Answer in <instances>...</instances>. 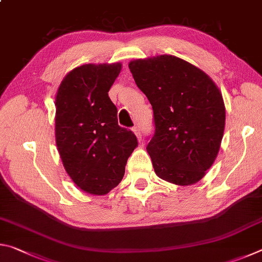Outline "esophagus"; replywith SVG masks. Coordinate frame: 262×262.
Returning <instances> with one entry per match:
<instances>
[{
  "mask_svg": "<svg viewBox=\"0 0 262 262\" xmlns=\"http://www.w3.org/2000/svg\"><path fill=\"white\" fill-rule=\"evenodd\" d=\"M133 130H134L135 135L137 136V139H139V141L142 140V134H141V128L140 126H135L134 128H133Z\"/></svg>",
  "mask_w": 262,
  "mask_h": 262,
  "instance_id": "34e87169",
  "label": "esophagus"
}]
</instances>
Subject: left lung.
Masks as SVG:
<instances>
[{
  "instance_id": "left-lung-1",
  "label": "left lung",
  "mask_w": 262,
  "mask_h": 262,
  "mask_svg": "<svg viewBox=\"0 0 262 262\" xmlns=\"http://www.w3.org/2000/svg\"><path fill=\"white\" fill-rule=\"evenodd\" d=\"M128 67L152 106L155 130L147 150L156 174L176 185L198 183L214 163L224 133L219 88L172 55L134 60Z\"/></svg>"
}]
</instances>
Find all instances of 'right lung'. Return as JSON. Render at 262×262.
Masks as SVG:
<instances>
[{"mask_svg": "<svg viewBox=\"0 0 262 262\" xmlns=\"http://www.w3.org/2000/svg\"><path fill=\"white\" fill-rule=\"evenodd\" d=\"M120 63L84 64L72 70L56 95L55 137L63 166L84 192L104 195L118 186L139 142L118 125L108 91Z\"/></svg>", "mask_w": 262, "mask_h": 262, "instance_id": "obj_1", "label": "right lung"}]
</instances>
